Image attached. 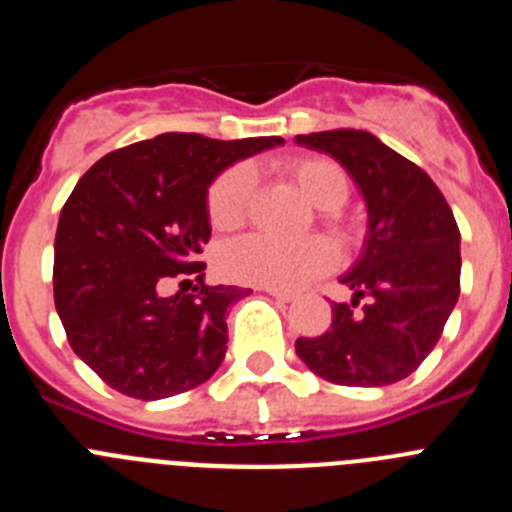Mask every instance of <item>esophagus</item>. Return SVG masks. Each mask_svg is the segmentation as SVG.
Instances as JSON below:
<instances>
[{
  "mask_svg": "<svg viewBox=\"0 0 512 512\" xmlns=\"http://www.w3.org/2000/svg\"><path fill=\"white\" fill-rule=\"evenodd\" d=\"M264 292H269V295L274 297V300H279V302H292V300H295V295H292V292H282V289L264 287Z\"/></svg>",
  "mask_w": 512,
  "mask_h": 512,
  "instance_id": "obj_1",
  "label": "esophagus"
}]
</instances>
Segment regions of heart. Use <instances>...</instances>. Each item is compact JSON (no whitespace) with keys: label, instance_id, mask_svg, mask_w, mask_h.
Returning a JSON list of instances; mask_svg holds the SVG:
<instances>
[{"label":"heart","instance_id":"heart-1","mask_svg":"<svg viewBox=\"0 0 512 512\" xmlns=\"http://www.w3.org/2000/svg\"><path fill=\"white\" fill-rule=\"evenodd\" d=\"M284 176L300 189L310 205L320 212V225L338 243L356 238L354 223L338 212L348 197V176L336 161L323 156H295L282 164ZM253 200V174L248 166H230L217 176L207 192V217L215 230H238L248 220ZM336 264V248L325 238H305L284 243L269 235H246L225 246L220 253V271L233 282L253 287L295 292L312 279L323 277Z\"/></svg>","mask_w":512,"mask_h":512}]
</instances>
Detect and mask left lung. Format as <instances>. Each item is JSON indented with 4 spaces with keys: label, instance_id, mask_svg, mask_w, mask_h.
Listing matches in <instances>:
<instances>
[{
    "label": "left lung",
    "instance_id": "left-lung-1",
    "mask_svg": "<svg viewBox=\"0 0 512 512\" xmlns=\"http://www.w3.org/2000/svg\"><path fill=\"white\" fill-rule=\"evenodd\" d=\"M351 174L369 212L361 259L341 282L351 302H333L330 328L297 338L310 372L346 387H382L413 374L433 351L459 300V225L420 166L366 130L297 135ZM366 299L358 310V300Z\"/></svg>",
    "mask_w": 512,
    "mask_h": 512
}]
</instances>
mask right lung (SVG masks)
Returning a JSON list of instances; mask_svg holds the SVG:
<instances>
[{
    "label": "right lung",
    "instance_id": "add662e5",
    "mask_svg": "<svg viewBox=\"0 0 512 512\" xmlns=\"http://www.w3.org/2000/svg\"><path fill=\"white\" fill-rule=\"evenodd\" d=\"M282 143L164 133L81 176L58 217L53 300L74 354L112 390L161 400L217 372L225 310L251 289L205 284L207 189L225 166ZM174 276H194L193 289L164 298Z\"/></svg>",
    "mask_w": 512,
    "mask_h": 512
}]
</instances>
